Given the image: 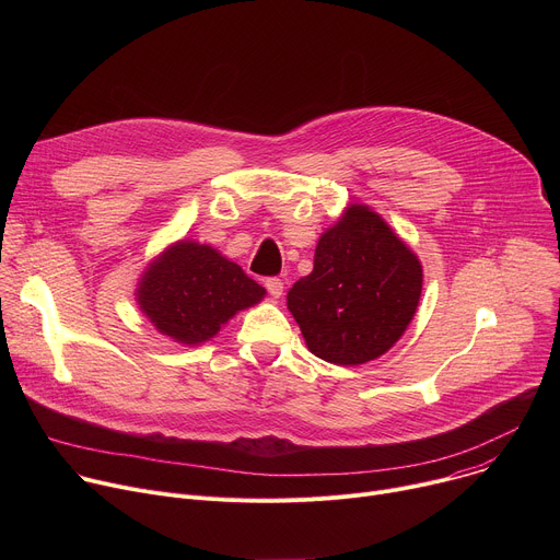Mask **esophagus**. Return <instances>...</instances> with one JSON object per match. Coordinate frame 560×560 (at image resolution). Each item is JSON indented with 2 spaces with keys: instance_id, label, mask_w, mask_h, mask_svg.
<instances>
[{
  "instance_id": "obj_1",
  "label": "esophagus",
  "mask_w": 560,
  "mask_h": 560,
  "mask_svg": "<svg viewBox=\"0 0 560 560\" xmlns=\"http://www.w3.org/2000/svg\"><path fill=\"white\" fill-rule=\"evenodd\" d=\"M266 290H268L270 296L279 299L283 294V281L277 279V277H270V279H266Z\"/></svg>"
}]
</instances>
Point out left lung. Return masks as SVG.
Masks as SVG:
<instances>
[{
  "label": "left lung",
  "instance_id": "obj_1",
  "mask_svg": "<svg viewBox=\"0 0 560 560\" xmlns=\"http://www.w3.org/2000/svg\"><path fill=\"white\" fill-rule=\"evenodd\" d=\"M423 268L374 210L350 203L318 238L314 268L288 292L307 350L335 365H361L404 337L417 312Z\"/></svg>",
  "mask_w": 560,
  "mask_h": 560
}]
</instances>
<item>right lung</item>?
Segmentation results:
<instances>
[{
    "label": "right lung",
    "instance_id": "obj_1",
    "mask_svg": "<svg viewBox=\"0 0 560 560\" xmlns=\"http://www.w3.org/2000/svg\"><path fill=\"white\" fill-rule=\"evenodd\" d=\"M135 294L159 332L184 346H199L238 310L259 303L266 288L212 246L182 238L148 264Z\"/></svg>",
    "mask_w": 560,
    "mask_h": 560
}]
</instances>
